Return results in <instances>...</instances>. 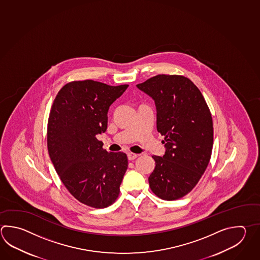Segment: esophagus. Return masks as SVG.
Listing matches in <instances>:
<instances>
[{
    "label": "esophagus",
    "instance_id": "1",
    "mask_svg": "<svg viewBox=\"0 0 260 260\" xmlns=\"http://www.w3.org/2000/svg\"><path fill=\"white\" fill-rule=\"evenodd\" d=\"M139 154H134V153H127V158L128 160H134L138 157Z\"/></svg>",
    "mask_w": 260,
    "mask_h": 260
}]
</instances>
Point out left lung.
<instances>
[{"mask_svg": "<svg viewBox=\"0 0 260 260\" xmlns=\"http://www.w3.org/2000/svg\"><path fill=\"white\" fill-rule=\"evenodd\" d=\"M139 89L154 100L157 132L164 136L163 157L153 155L155 168L149 185L168 201L188 194L206 171L213 148V120L200 90L180 75H156Z\"/></svg>", "mask_w": 260, "mask_h": 260, "instance_id": "8db88e82", "label": "left lung"}]
</instances>
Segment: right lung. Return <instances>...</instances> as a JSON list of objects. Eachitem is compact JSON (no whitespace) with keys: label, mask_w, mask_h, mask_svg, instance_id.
Returning <instances> with one entry per match:
<instances>
[{"label":"right lung","mask_w":260,"mask_h":260,"mask_svg":"<svg viewBox=\"0 0 260 260\" xmlns=\"http://www.w3.org/2000/svg\"><path fill=\"white\" fill-rule=\"evenodd\" d=\"M127 86L75 80L61 88L51 107L50 158L68 191L88 207H109L119 196L127 154L108 153L96 135L106 132L109 106Z\"/></svg>","instance_id":"right-lung-1"}]
</instances>
